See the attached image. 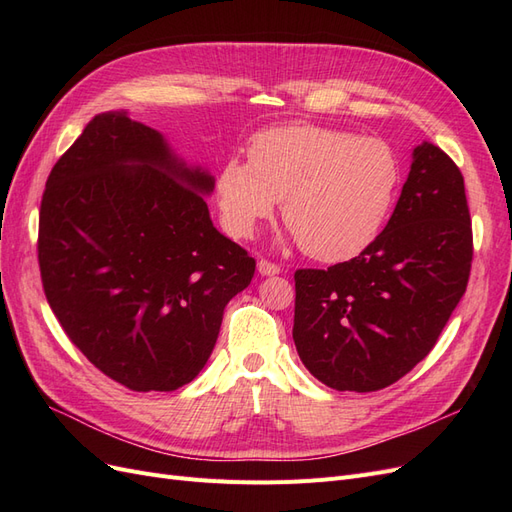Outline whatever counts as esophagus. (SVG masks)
<instances>
[{"label": "esophagus", "mask_w": 512, "mask_h": 512, "mask_svg": "<svg viewBox=\"0 0 512 512\" xmlns=\"http://www.w3.org/2000/svg\"><path fill=\"white\" fill-rule=\"evenodd\" d=\"M282 269L269 260H258V273L260 275H277Z\"/></svg>", "instance_id": "34e87169"}]
</instances>
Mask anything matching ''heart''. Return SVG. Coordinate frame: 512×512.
Listing matches in <instances>:
<instances>
[{
	"label": "heart",
	"mask_w": 512,
	"mask_h": 512,
	"mask_svg": "<svg viewBox=\"0 0 512 512\" xmlns=\"http://www.w3.org/2000/svg\"><path fill=\"white\" fill-rule=\"evenodd\" d=\"M247 156L226 160L215 181L224 230L254 237L284 198L286 226L320 262L363 254L380 237L401 183L397 151L384 138L318 123L262 130Z\"/></svg>",
	"instance_id": "heart-1"
}]
</instances>
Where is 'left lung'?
Instances as JSON below:
<instances>
[{
    "label": "left lung",
    "instance_id": "obj_1",
    "mask_svg": "<svg viewBox=\"0 0 512 512\" xmlns=\"http://www.w3.org/2000/svg\"><path fill=\"white\" fill-rule=\"evenodd\" d=\"M470 267L463 175L425 141L380 237L327 271L294 273L292 339L303 365L335 391L371 393L404 378L436 346Z\"/></svg>",
    "mask_w": 512,
    "mask_h": 512
}]
</instances>
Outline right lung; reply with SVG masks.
I'll return each mask as SVG.
<instances>
[{
  "label": "right lung",
  "instance_id": "right-lung-1",
  "mask_svg": "<svg viewBox=\"0 0 512 512\" xmlns=\"http://www.w3.org/2000/svg\"><path fill=\"white\" fill-rule=\"evenodd\" d=\"M215 179L126 111L91 119L40 205L46 301L70 342L130 391H175L205 367L256 260L213 226Z\"/></svg>",
  "mask_w": 512,
  "mask_h": 512
}]
</instances>
